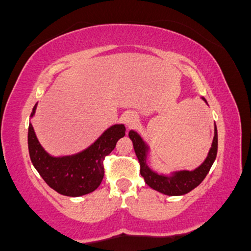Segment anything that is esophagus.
<instances>
[{
  "instance_id": "34e87169",
  "label": "esophagus",
  "mask_w": 251,
  "mask_h": 251,
  "mask_svg": "<svg viewBox=\"0 0 251 251\" xmlns=\"http://www.w3.org/2000/svg\"><path fill=\"white\" fill-rule=\"evenodd\" d=\"M123 119H124V123H125L126 125L131 126V125H133L135 122H137V116H135L134 113H132V112H127V113L124 114Z\"/></svg>"
}]
</instances>
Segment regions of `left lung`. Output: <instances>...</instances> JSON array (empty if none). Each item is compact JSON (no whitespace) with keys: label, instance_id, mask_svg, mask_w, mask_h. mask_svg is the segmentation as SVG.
Masks as SVG:
<instances>
[{"label":"left lung","instance_id":"1","mask_svg":"<svg viewBox=\"0 0 251 251\" xmlns=\"http://www.w3.org/2000/svg\"><path fill=\"white\" fill-rule=\"evenodd\" d=\"M204 101L206 100L201 98ZM129 139L133 143L134 152L137 154L138 160L140 164V175L143 176L145 183L148 184L150 188H152L155 191L162 192L164 195L168 196H181L197 188L198 185L204 180L206 175L209 174L212 164H214L216 155H217V146H218V138H217V127L215 125V135L212 140L211 149H210L208 157L204 160L201 165L195 169L194 171H176L172 172L171 176L159 175L154 172L153 170L149 168L146 164V158H148L149 146L146 145L145 142L142 139L139 134L135 131L128 132Z\"/></svg>","mask_w":251,"mask_h":251}]
</instances>
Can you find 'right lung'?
Here are the masks:
<instances>
[{
	"label": "right lung",
	"mask_w": 251,
	"mask_h": 251,
	"mask_svg": "<svg viewBox=\"0 0 251 251\" xmlns=\"http://www.w3.org/2000/svg\"><path fill=\"white\" fill-rule=\"evenodd\" d=\"M34 106L30 117L35 114ZM123 124L106 129L89 148L80 153L65 157H51L37 140L33 126L28 127V150L30 160L43 180L60 195L79 197L98 189L103 178V159L125 135Z\"/></svg>",
	"instance_id": "add662e5"
}]
</instances>
